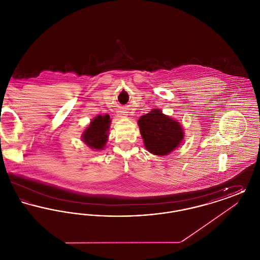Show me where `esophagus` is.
I'll use <instances>...</instances> for the list:
<instances>
[{
  "label": "esophagus",
  "mask_w": 260,
  "mask_h": 260,
  "mask_svg": "<svg viewBox=\"0 0 260 260\" xmlns=\"http://www.w3.org/2000/svg\"><path fill=\"white\" fill-rule=\"evenodd\" d=\"M123 115H124V114H120V116H122V117H124V116H123Z\"/></svg>",
  "instance_id": "obj_1"
}]
</instances>
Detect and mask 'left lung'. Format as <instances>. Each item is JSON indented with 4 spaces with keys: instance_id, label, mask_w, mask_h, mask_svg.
Here are the masks:
<instances>
[{
    "instance_id": "8db88e82",
    "label": "left lung",
    "mask_w": 260,
    "mask_h": 260,
    "mask_svg": "<svg viewBox=\"0 0 260 260\" xmlns=\"http://www.w3.org/2000/svg\"><path fill=\"white\" fill-rule=\"evenodd\" d=\"M138 125L145 148L157 156H166L173 152L184 137L181 124L159 109H153L141 116Z\"/></svg>"
}]
</instances>
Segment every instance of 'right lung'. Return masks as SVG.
<instances>
[{
  "instance_id": "right-lung-1",
  "label": "right lung",
  "mask_w": 260,
  "mask_h": 260,
  "mask_svg": "<svg viewBox=\"0 0 260 260\" xmlns=\"http://www.w3.org/2000/svg\"><path fill=\"white\" fill-rule=\"evenodd\" d=\"M110 116H96L82 135L83 141L88 147L95 150H102L108 140V132L110 127Z\"/></svg>"
}]
</instances>
